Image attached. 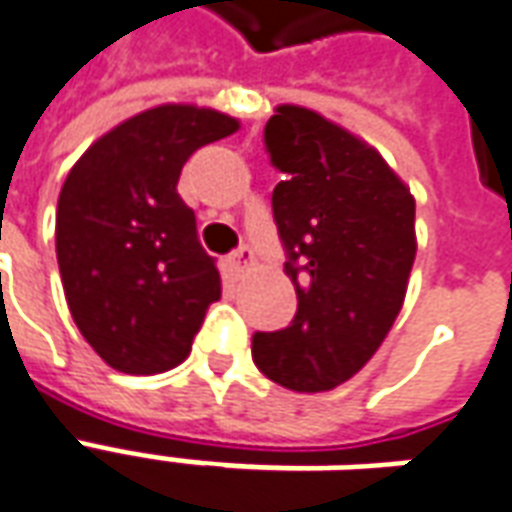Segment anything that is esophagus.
Wrapping results in <instances>:
<instances>
[{
  "mask_svg": "<svg viewBox=\"0 0 512 512\" xmlns=\"http://www.w3.org/2000/svg\"><path fill=\"white\" fill-rule=\"evenodd\" d=\"M231 262L237 267V273H248L250 264H253V248H250V245H239V248L234 250V256H231Z\"/></svg>",
  "mask_w": 512,
  "mask_h": 512,
  "instance_id": "1",
  "label": "esophagus"
}]
</instances>
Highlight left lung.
Wrapping results in <instances>:
<instances>
[{"mask_svg": "<svg viewBox=\"0 0 512 512\" xmlns=\"http://www.w3.org/2000/svg\"><path fill=\"white\" fill-rule=\"evenodd\" d=\"M264 148L284 173L273 217L297 311L281 331L253 333L250 353L286 389H336L375 355L400 314L416 204L375 148L306 107H278Z\"/></svg>", "mask_w": 512, "mask_h": 512, "instance_id": "8db88e82", "label": "left lung"}]
</instances>
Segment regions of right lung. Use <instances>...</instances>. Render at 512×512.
I'll list each match as a JSON object with an SVG mask.
<instances>
[{"label": "right lung", "mask_w": 512, "mask_h": 512, "mask_svg": "<svg viewBox=\"0 0 512 512\" xmlns=\"http://www.w3.org/2000/svg\"><path fill=\"white\" fill-rule=\"evenodd\" d=\"M237 129L223 112L162 104L104 134L68 173L60 278L76 328L112 369L157 375L190 355L220 273L176 184L198 148Z\"/></svg>", "instance_id": "obj_1"}]
</instances>
